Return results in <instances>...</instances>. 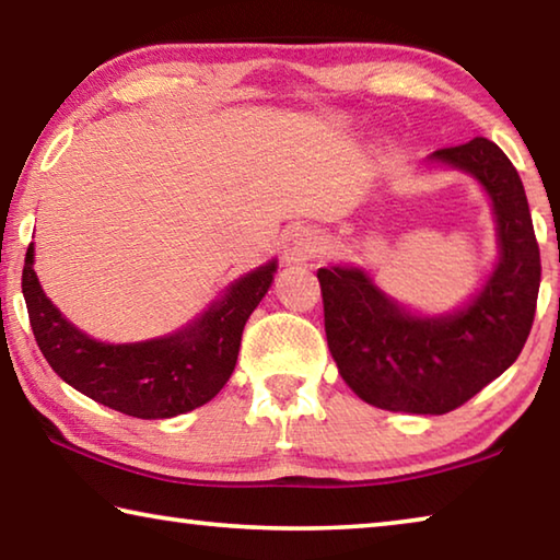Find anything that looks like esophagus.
I'll return each mask as SVG.
<instances>
[{"instance_id": "esophagus-1", "label": "esophagus", "mask_w": 560, "mask_h": 560, "mask_svg": "<svg viewBox=\"0 0 560 560\" xmlns=\"http://www.w3.org/2000/svg\"><path fill=\"white\" fill-rule=\"evenodd\" d=\"M320 252H324V240L314 230H308V226H296L283 240V259L291 264L314 259Z\"/></svg>"}]
</instances>
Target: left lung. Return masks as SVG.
I'll list each match as a JSON object with an SVG mask.
<instances>
[{
    "instance_id": "obj_1",
    "label": "left lung",
    "mask_w": 560,
    "mask_h": 560,
    "mask_svg": "<svg viewBox=\"0 0 560 560\" xmlns=\"http://www.w3.org/2000/svg\"><path fill=\"white\" fill-rule=\"evenodd\" d=\"M432 158L467 170L494 202L501 261L471 306L447 318H415L363 271L318 269L338 373L360 400L393 412H452L504 373L534 326L541 283L524 183L504 150L474 138Z\"/></svg>"
}]
</instances>
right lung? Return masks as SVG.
I'll return each instance as SVG.
<instances>
[{"label": "right lung", "instance_id": "add662e5", "mask_svg": "<svg viewBox=\"0 0 560 560\" xmlns=\"http://www.w3.org/2000/svg\"><path fill=\"white\" fill-rule=\"evenodd\" d=\"M26 249L22 291L36 346L49 365L91 400L140 420H163L195 410L222 390L240 355L242 330L273 281L267 264L232 283L222 301L175 336L148 343L106 346L81 334L44 296Z\"/></svg>", "mask_w": 560, "mask_h": 560}]
</instances>
